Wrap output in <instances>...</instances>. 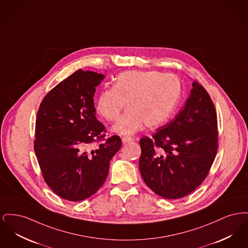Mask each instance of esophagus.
<instances>
[{"instance_id":"1","label":"esophagus","mask_w":248,"mask_h":248,"mask_svg":"<svg viewBox=\"0 0 248 248\" xmlns=\"http://www.w3.org/2000/svg\"><path fill=\"white\" fill-rule=\"evenodd\" d=\"M133 140V139L131 138V137H128V136H124V137H123L122 138V141L124 144H126V143H129V142L132 141Z\"/></svg>"}]
</instances>
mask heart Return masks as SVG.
Returning <instances> with one entry per match:
<instances>
[{
    "mask_svg": "<svg viewBox=\"0 0 248 248\" xmlns=\"http://www.w3.org/2000/svg\"><path fill=\"white\" fill-rule=\"evenodd\" d=\"M181 92L176 75L160 71H125L115 78L112 87L104 88L97 96L95 109L103 118H118L125 103L128 109L112 130L132 135L141 128L164 124L171 117Z\"/></svg>",
    "mask_w": 248,
    "mask_h": 248,
    "instance_id": "obj_1",
    "label": "heart"
}]
</instances>
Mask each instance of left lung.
<instances>
[{
  "label": "left lung",
  "mask_w": 248,
  "mask_h": 248,
  "mask_svg": "<svg viewBox=\"0 0 248 248\" xmlns=\"http://www.w3.org/2000/svg\"><path fill=\"white\" fill-rule=\"evenodd\" d=\"M217 119L212 99L194 81L185 106L140 140V170L147 186L165 199L189 194L205 179L217 151Z\"/></svg>",
  "instance_id": "1"
}]
</instances>
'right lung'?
Wrapping results in <instances>:
<instances>
[{
	"label": "right lung",
	"mask_w": 248,
	"mask_h": 248,
	"mask_svg": "<svg viewBox=\"0 0 248 248\" xmlns=\"http://www.w3.org/2000/svg\"><path fill=\"white\" fill-rule=\"evenodd\" d=\"M103 79L93 71H75L48 92L37 112L36 157L46 184L65 200L95 193L122 146L119 136L105 139V126L95 117L93 97ZM94 141L95 150L87 153Z\"/></svg>",
	"instance_id": "add662e5"
}]
</instances>
